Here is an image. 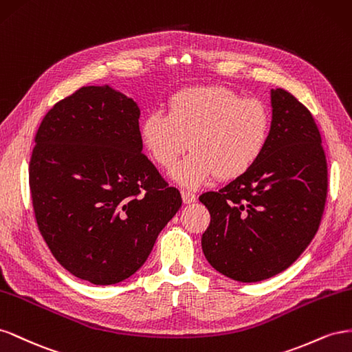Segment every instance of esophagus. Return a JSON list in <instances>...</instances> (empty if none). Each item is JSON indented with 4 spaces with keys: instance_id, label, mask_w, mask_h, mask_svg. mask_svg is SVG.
Here are the masks:
<instances>
[{
    "instance_id": "esophagus-1",
    "label": "esophagus",
    "mask_w": 352,
    "mask_h": 352,
    "mask_svg": "<svg viewBox=\"0 0 352 352\" xmlns=\"http://www.w3.org/2000/svg\"><path fill=\"white\" fill-rule=\"evenodd\" d=\"M182 197H183V202L187 204H193L196 200V195L193 192H190V190H183L182 192Z\"/></svg>"
}]
</instances>
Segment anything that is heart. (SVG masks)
<instances>
[{
	"mask_svg": "<svg viewBox=\"0 0 352 352\" xmlns=\"http://www.w3.org/2000/svg\"><path fill=\"white\" fill-rule=\"evenodd\" d=\"M166 112L152 110L140 137L147 153L170 168L188 147L192 153L170 170L177 183L199 187L217 175L242 177L263 156L271 135L270 109L224 87H192L168 98Z\"/></svg>",
	"mask_w": 352,
	"mask_h": 352,
	"instance_id": "obj_1",
	"label": "heart"
}]
</instances>
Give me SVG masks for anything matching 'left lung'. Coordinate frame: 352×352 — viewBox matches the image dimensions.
<instances>
[{"instance_id":"obj_1","label":"left lung","mask_w":352,"mask_h":352,"mask_svg":"<svg viewBox=\"0 0 352 352\" xmlns=\"http://www.w3.org/2000/svg\"><path fill=\"white\" fill-rule=\"evenodd\" d=\"M271 135L258 162L199 197L210 214L205 258L243 283L292 265L316 236L326 204L327 164L313 115L282 88L271 89Z\"/></svg>"}]
</instances>
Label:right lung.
Wrapping results in <instances>:
<instances>
[{
  "label": "right lung",
  "mask_w": 352,
  "mask_h": 352,
  "mask_svg": "<svg viewBox=\"0 0 352 352\" xmlns=\"http://www.w3.org/2000/svg\"><path fill=\"white\" fill-rule=\"evenodd\" d=\"M140 109L110 85L79 88L43 119L29 164L36 224L70 274L93 285L131 277L182 208L143 155Z\"/></svg>",
  "instance_id": "right-lung-1"
}]
</instances>
